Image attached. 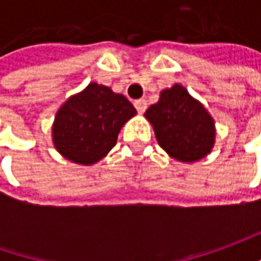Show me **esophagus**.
Returning a JSON list of instances; mask_svg holds the SVG:
<instances>
[{
  "mask_svg": "<svg viewBox=\"0 0 261 261\" xmlns=\"http://www.w3.org/2000/svg\"><path fill=\"white\" fill-rule=\"evenodd\" d=\"M135 107L139 113H144V112L146 110V100H144V98H139V100H136Z\"/></svg>",
  "mask_w": 261,
  "mask_h": 261,
  "instance_id": "34e87169",
  "label": "esophagus"
}]
</instances>
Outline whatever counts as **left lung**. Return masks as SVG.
I'll use <instances>...</instances> for the list:
<instances>
[{
    "instance_id": "obj_1",
    "label": "left lung",
    "mask_w": 261,
    "mask_h": 261,
    "mask_svg": "<svg viewBox=\"0 0 261 261\" xmlns=\"http://www.w3.org/2000/svg\"><path fill=\"white\" fill-rule=\"evenodd\" d=\"M144 116L154 127L158 145L180 163H196L215 145L214 117L181 84L164 88Z\"/></svg>"
}]
</instances>
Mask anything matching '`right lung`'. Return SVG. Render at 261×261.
Segmentation results:
<instances>
[{
	"mask_svg": "<svg viewBox=\"0 0 261 261\" xmlns=\"http://www.w3.org/2000/svg\"><path fill=\"white\" fill-rule=\"evenodd\" d=\"M136 109L110 87L90 83L58 109L52 142L61 155L80 166L103 160L117 142V135Z\"/></svg>",
	"mask_w": 261,
	"mask_h": 261,
	"instance_id": "1",
	"label": "right lung"
}]
</instances>
